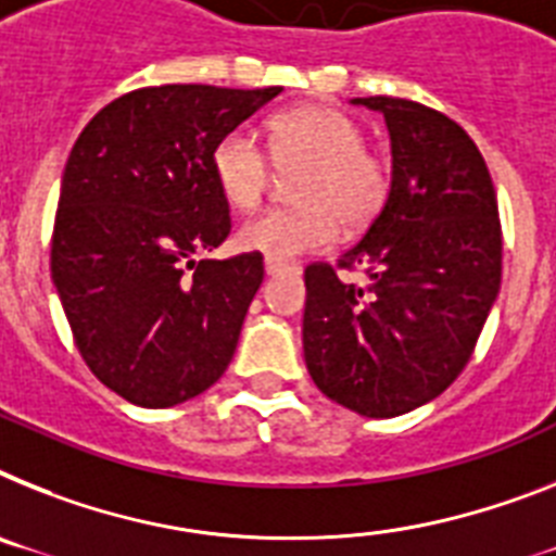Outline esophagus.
Masks as SVG:
<instances>
[{
    "instance_id": "esophagus-1",
    "label": "esophagus",
    "mask_w": 556,
    "mask_h": 556,
    "mask_svg": "<svg viewBox=\"0 0 556 556\" xmlns=\"http://www.w3.org/2000/svg\"><path fill=\"white\" fill-rule=\"evenodd\" d=\"M286 270H291V265H288V263H277V260H265V274H268V277H279V274H286Z\"/></svg>"
}]
</instances>
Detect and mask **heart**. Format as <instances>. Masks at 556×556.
Returning <instances> with one entry per match:
<instances>
[{
  "label": "heart",
  "mask_w": 556,
  "mask_h": 556,
  "mask_svg": "<svg viewBox=\"0 0 556 556\" xmlns=\"http://www.w3.org/2000/svg\"><path fill=\"white\" fill-rule=\"evenodd\" d=\"M268 155L279 169H305L293 180L296 208L256 214L237 228V245L286 263L325 249L342 223L348 231L370 226L390 198V163L365 147L356 121L330 106H296L265 124ZM212 175L223 198L240 212L260 206L270 163L249 129L220 135L212 149Z\"/></svg>",
  "instance_id": "heart-1"
}]
</instances>
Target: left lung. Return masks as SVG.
I'll return each mask as SVG.
<instances>
[{
  "label": "left lung",
  "mask_w": 556,
  "mask_h": 556,
  "mask_svg": "<svg viewBox=\"0 0 556 556\" xmlns=\"http://www.w3.org/2000/svg\"><path fill=\"white\" fill-rule=\"evenodd\" d=\"M379 110L393 186L365 237L336 265L305 268L302 344L314 384L367 418L421 407L458 379L501 291L503 237L486 161L444 112L390 96ZM336 267H365L367 287Z\"/></svg>",
  "instance_id": "8db88e82"
}]
</instances>
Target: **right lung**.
<instances>
[{
    "instance_id": "obj_1",
    "label": "right lung",
    "mask_w": 556,
    "mask_h": 556,
    "mask_svg": "<svg viewBox=\"0 0 556 556\" xmlns=\"http://www.w3.org/2000/svg\"><path fill=\"white\" fill-rule=\"evenodd\" d=\"M279 92L143 87L98 112L70 152L53 286L92 376L129 404H184L235 356L265 270L254 251L198 260L231 231L212 149Z\"/></svg>"
}]
</instances>
